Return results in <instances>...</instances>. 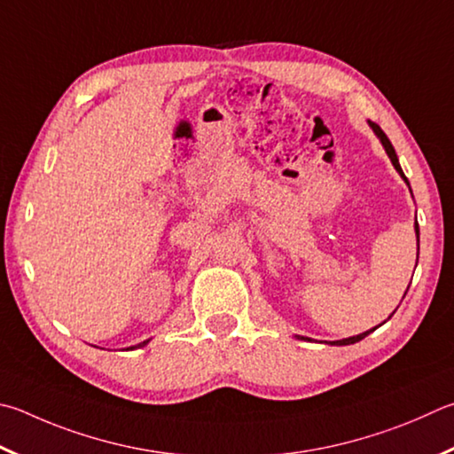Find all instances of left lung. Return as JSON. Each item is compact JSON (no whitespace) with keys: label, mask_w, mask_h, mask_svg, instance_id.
<instances>
[{"label":"left lung","mask_w":454,"mask_h":454,"mask_svg":"<svg viewBox=\"0 0 454 454\" xmlns=\"http://www.w3.org/2000/svg\"><path fill=\"white\" fill-rule=\"evenodd\" d=\"M369 127L371 129H373V133H375V137L379 138V141H381V145H383V148H385V153H387V156H389V159H391V162H393V167H395V170H397L399 172V176L403 178V180H405V183H407V186H409V191H411V184H409V180H407V176H405V172H403V168H401V164H399V159H397V153H395V148H393V145H391V141H389V138H387V135L383 133V130H381V127H379V125H375V122H371L369 121ZM411 194H413V192H411ZM415 234H417V260H419V224H417V218H415ZM417 268V266H415ZM407 290H409V287H407ZM407 294V292H405ZM403 298H405V295H403ZM395 313V311H393ZM393 313H391V316H393ZM391 316L389 317H387V319H391ZM385 319V321H387ZM385 321H383V324H385ZM379 327V325H377ZM377 327H373V329H369V332H364V333H359V335H353V337H345V340H337V341H332V343H329V345H351V343H357V341H361V340H364V337H367L371 332H375V329ZM295 337H298V340H308V337H303V335H295Z\"/></svg>","instance_id":"obj_1"}]
</instances>
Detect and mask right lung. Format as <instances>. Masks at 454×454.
Wrapping results in <instances>:
<instances>
[{
    "label": "right lung",
    "mask_w": 454,
    "mask_h": 454,
    "mask_svg": "<svg viewBox=\"0 0 454 454\" xmlns=\"http://www.w3.org/2000/svg\"><path fill=\"white\" fill-rule=\"evenodd\" d=\"M151 341V340H146V341H143V343H138V345H133V348H127V349H137V348H145V345Z\"/></svg>",
    "instance_id": "obj_1"
}]
</instances>
